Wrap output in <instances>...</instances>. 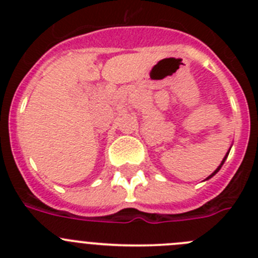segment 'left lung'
I'll use <instances>...</instances> for the list:
<instances>
[{"label":"left lung","instance_id":"left-lung-1","mask_svg":"<svg viewBox=\"0 0 258 258\" xmlns=\"http://www.w3.org/2000/svg\"><path fill=\"white\" fill-rule=\"evenodd\" d=\"M230 149H231V147H230ZM229 152H230V150H229V151H227V154H226V155H225V157H223V159H222V161H221V164H220V165H218V168H217V169L214 170V172H213V173H212V174H211V175H208V177H207V178H206V181H207V179L212 178V177H213V175H214V174H216V173H217V172H218V170H220V169H221V166H222V165H223V163H225V160H226V159H227V156H229Z\"/></svg>","mask_w":258,"mask_h":258}]
</instances>
